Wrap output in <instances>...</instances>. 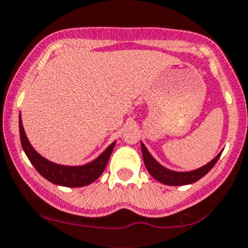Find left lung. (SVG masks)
<instances>
[{
    "label": "left lung",
    "instance_id": "obj_1",
    "mask_svg": "<svg viewBox=\"0 0 248 248\" xmlns=\"http://www.w3.org/2000/svg\"><path fill=\"white\" fill-rule=\"evenodd\" d=\"M222 152H223V150H222L215 158H212L209 163L201 167V168L188 171H176L166 168V167L162 166L159 162H157L141 141L142 159H144V164L145 167H146L147 171H149L150 174H151V176L154 177V179H156L157 181L161 182V184L163 185H168V186H184V185L193 184V182L201 180L202 176H205L207 172L214 168L216 162L218 161V158L221 157Z\"/></svg>",
    "mask_w": 248,
    "mask_h": 248
}]
</instances>
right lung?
Masks as SVG:
<instances>
[{
    "instance_id": "right-lung-1",
    "label": "right lung",
    "mask_w": 248,
    "mask_h": 248,
    "mask_svg": "<svg viewBox=\"0 0 248 248\" xmlns=\"http://www.w3.org/2000/svg\"><path fill=\"white\" fill-rule=\"evenodd\" d=\"M19 132L22 150L36 170L51 184L64 187H82L96 181L106 169L110 155L116 142L112 141L97 158L89 163L82 164V166H64V164H57L49 161L33 149L25 133L21 114L19 115Z\"/></svg>"
}]
</instances>
